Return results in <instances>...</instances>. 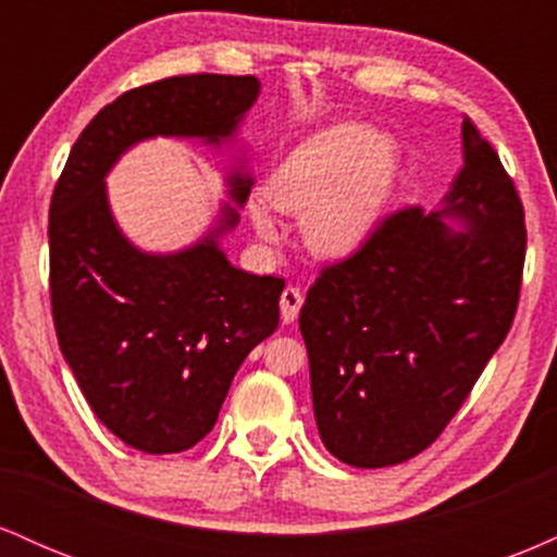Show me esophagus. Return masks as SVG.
I'll return each mask as SVG.
<instances>
[{"mask_svg":"<svg viewBox=\"0 0 557 557\" xmlns=\"http://www.w3.org/2000/svg\"><path fill=\"white\" fill-rule=\"evenodd\" d=\"M300 306H304V296H300L298 287L287 285L283 290V296H280V317H283L285 324L296 322Z\"/></svg>","mask_w":557,"mask_h":557,"instance_id":"esophagus-1","label":"esophagus"}]
</instances>
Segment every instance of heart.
Wrapping results in <instances>:
<instances>
[{
  "mask_svg": "<svg viewBox=\"0 0 557 557\" xmlns=\"http://www.w3.org/2000/svg\"><path fill=\"white\" fill-rule=\"evenodd\" d=\"M398 170L393 138L363 123H337L298 144L267 177L261 198L274 212L300 216V238L314 257L345 259L380 227ZM265 205L251 201V225L277 240L280 225Z\"/></svg>",
  "mask_w": 557,
  "mask_h": 557,
  "instance_id": "obj_1",
  "label": "heart"
}]
</instances>
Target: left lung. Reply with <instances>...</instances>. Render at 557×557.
I'll use <instances>...</instances> for the list:
<instances>
[{
	"label": "left lung",
	"mask_w": 557,
	"mask_h": 557,
	"mask_svg": "<svg viewBox=\"0 0 557 557\" xmlns=\"http://www.w3.org/2000/svg\"><path fill=\"white\" fill-rule=\"evenodd\" d=\"M527 227L513 183L463 120V168L437 209L387 216L300 309L319 437L382 469L430 447L513 322Z\"/></svg>",
	"instance_id": "1"
}]
</instances>
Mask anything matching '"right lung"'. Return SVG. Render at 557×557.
<instances>
[{
	"label": "right lung",
	"instance_id": "add662e5",
	"mask_svg": "<svg viewBox=\"0 0 557 557\" xmlns=\"http://www.w3.org/2000/svg\"><path fill=\"white\" fill-rule=\"evenodd\" d=\"M253 75H177L107 104L70 151L49 207L57 341L101 424L151 456L212 432L230 382L280 322L285 280L230 264L222 238L240 222L253 175L225 170L214 220L177 251H144L117 225L107 175L151 138L238 146L259 99Z\"/></svg>",
	"mask_w": 557,
	"mask_h": 557
}]
</instances>
